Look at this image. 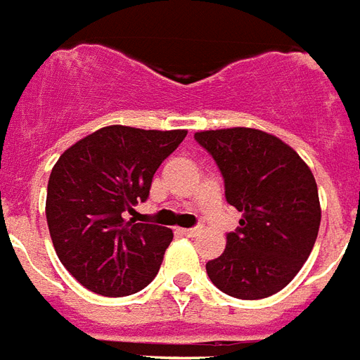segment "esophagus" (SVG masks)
I'll return each instance as SVG.
<instances>
[{"label": "esophagus", "mask_w": 360, "mask_h": 360, "mask_svg": "<svg viewBox=\"0 0 360 360\" xmlns=\"http://www.w3.org/2000/svg\"><path fill=\"white\" fill-rule=\"evenodd\" d=\"M181 233L188 236V238H194L196 234H198V229H181Z\"/></svg>", "instance_id": "34e87169"}]
</instances>
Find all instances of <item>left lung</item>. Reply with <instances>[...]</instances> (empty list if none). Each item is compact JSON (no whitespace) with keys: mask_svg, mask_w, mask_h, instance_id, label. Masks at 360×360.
Masks as SVG:
<instances>
[{"mask_svg":"<svg viewBox=\"0 0 360 360\" xmlns=\"http://www.w3.org/2000/svg\"><path fill=\"white\" fill-rule=\"evenodd\" d=\"M217 162L225 196L242 212L225 252L206 263L210 281L238 300H263L288 286L321 227L316 181L294 148L254 127L194 133Z\"/></svg>","mask_w":360,"mask_h":360,"instance_id":"left-lung-1","label":"left lung"}]
</instances>
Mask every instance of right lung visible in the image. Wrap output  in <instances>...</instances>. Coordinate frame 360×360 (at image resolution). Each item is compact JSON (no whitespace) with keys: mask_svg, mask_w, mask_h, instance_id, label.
Returning a JSON list of instances; mask_svg holds the SVG:
<instances>
[{"mask_svg":"<svg viewBox=\"0 0 360 360\" xmlns=\"http://www.w3.org/2000/svg\"><path fill=\"white\" fill-rule=\"evenodd\" d=\"M185 137L187 129L106 126L60 154L45 215L58 259L82 286L122 297L156 276L173 233L126 217L148 198L154 173Z\"/></svg>","mask_w":360,"mask_h":360,"instance_id":"obj_1","label":"right lung"}]
</instances>
